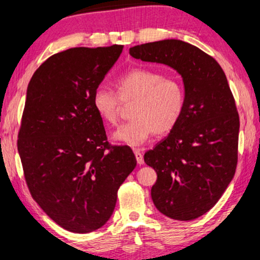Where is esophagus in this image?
Returning a JSON list of instances; mask_svg holds the SVG:
<instances>
[{
    "mask_svg": "<svg viewBox=\"0 0 260 260\" xmlns=\"http://www.w3.org/2000/svg\"><path fill=\"white\" fill-rule=\"evenodd\" d=\"M134 152H135V156H136L137 163H138L139 165L144 164V158H143V152H142V150H141V149H135V150H134Z\"/></svg>",
    "mask_w": 260,
    "mask_h": 260,
    "instance_id": "34e87169",
    "label": "esophagus"
}]
</instances>
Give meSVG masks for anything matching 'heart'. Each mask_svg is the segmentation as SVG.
<instances>
[{
  "mask_svg": "<svg viewBox=\"0 0 260 260\" xmlns=\"http://www.w3.org/2000/svg\"><path fill=\"white\" fill-rule=\"evenodd\" d=\"M122 102L135 101L131 108L133 119L112 133V139L130 146L144 144L153 134L163 135L178 123L185 105L183 84L172 77H164L158 71L136 68L116 81ZM92 105L105 123L118 121L121 101L110 89L97 88Z\"/></svg>",
  "mask_w": 260,
  "mask_h": 260,
  "instance_id": "b5f03b06",
  "label": "heart"
}]
</instances>
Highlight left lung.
Segmentation results:
<instances>
[{"label": "left lung", "mask_w": 260, "mask_h": 260, "mask_svg": "<svg viewBox=\"0 0 260 260\" xmlns=\"http://www.w3.org/2000/svg\"><path fill=\"white\" fill-rule=\"evenodd\" d=\"M129 52L182 76L183 114L144 161L157 172L151 198L158 211L176 220L196 219L216 204L236 172L239 116L226 76L216 59L180 40L141 44Z\"/></svg>", "instance_id": "left-lung-1"}]
</instances>
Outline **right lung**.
<instances>
[{
	"label": "right lung",
	"mask_w": 260,
	"mask_h": 260,
	"mask_svg": "<svg viewBox=\"0 0 260 260\" xmlns=\"http://www.w3.org/2000/svg\"><path fill=\"white\" fill-rule=\"evenodd\" d=\"M123 46L71 48L32 75L17 149L32 198L56 224L75 233L102 228L137 160L127 145L110 146L92 105L95 90Z\"/></svg>",
	"instance_id": "right-lung-1"
}]
</instances>
